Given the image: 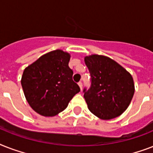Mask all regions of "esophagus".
Instances as JSON below:
<instances>
[{"mask_svg": "<svg viewBox=\"0 0 153 153\" xmlns=\"http://www.w3.org/2000/svg\"><path fill=\"white\" fill-rule=\"evenodd\" d=\"M78 84H79V87H80V90H81V91H82V82H79Z\"/></svg>", "mask_w": 153, "mask_h": 153, "instance_id": "esophagus-1", "label": "esophagus"}]
</instances>
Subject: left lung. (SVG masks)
<instances>
[{"mask_svg": "<svg viewBox=\"0 0 153 153\" xmlns=\"http://www.w3.org/2000/svg\"><path fill=\"white\" fill-rule=\"evenodd\" d=\"M85 63L91 74V87L83 90L90 111L102 120L120 116L128 108L134 94L132 75L104 55L86 56Z\"/></svg>", "mask_w": 153, "mask_h": 153, "instance_id": "8db88e82", "label": "left lung"}]
</instances>
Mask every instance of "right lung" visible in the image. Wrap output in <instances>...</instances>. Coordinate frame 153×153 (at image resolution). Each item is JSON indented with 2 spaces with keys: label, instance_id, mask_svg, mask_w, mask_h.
Returning a JSON list of instances; mask_svg holds the SVG:
<instances>
[{
  "label": "right lung",
  "instance_id": "obj_1",
  "mask_svg": "<svg viewBox=\"0 0 153 153\" xmlns=\"http://www.w3.org/2000/svg\"><path fill=\"white\" fill-rule=\"evenodd\" d=\"M70 58L69 53L55 50L42 55L24 71L21 85L25 98L42 116L53 117L63 111L80 91L72 79Z\"/></svg>",
  "mask_w": 153,
  "mask_h": 153
}]
</instances>
